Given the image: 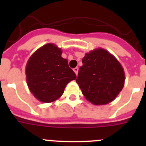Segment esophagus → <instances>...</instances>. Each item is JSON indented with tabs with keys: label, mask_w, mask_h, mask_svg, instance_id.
Wrapping results in <instances>:
<instances>
[{
	"label": "esophagus",
	"mask_w": 146,
	"mask_h": 146,
	"mask_svg": "<svg viewBox=\"0 0 146 146\" xmlns=\"http://www.w3.org/2000/svg\"><path fill=\"white\" fill-rule=\"evenodd\" d=\"M73 70H74V72H75L76 75H77V74H78V70H79V69H78L77 67H76V68H74V69H73Z\"/></svg>",
	"instance_id": "34e87169"
}]
</instances>
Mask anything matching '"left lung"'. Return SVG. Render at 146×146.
<instances>
[{"mask_svg":"<svg viewBox=\"0 0 146 146\" xmlns=\"http://www.w3.org/2000/svg\"><path fill=\"white\" fill-rule=\"evenodd\" d=\"M82 62L76 82L86 99L95 105L113 102L124 86L125 74L120 62L102 48L86 53Z\"/></svg>","mask_w":146,"mask_h":146,"instance_id":"left-lung-1","label":"left lung"}]
</instances>
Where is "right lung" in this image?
<instances>
[{
    "label": "right lung",
    "instance_id": "add662e5",
    "mask_svg": "<svg viewBox=\"0 0 146 146\" xmlns=\"http://www.w3.org/2000/svg\"><path fill=\"white\" fill-rule=\"evenodd\" d=\"M61 54V49L49 43L38 48L27 62V84L38 101L50 103L57 100L66 85L76 79L75 73Z\"/></svg>",
    "mask_w": 146,
    "mask_h": 146
}]
</instances>
